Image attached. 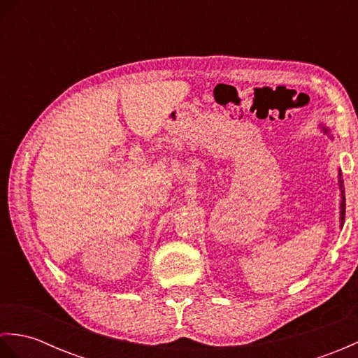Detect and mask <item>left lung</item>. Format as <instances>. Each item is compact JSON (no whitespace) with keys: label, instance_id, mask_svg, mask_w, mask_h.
Instances as JSON below:
<instances>
[{"label":"left lung","instance_id":"obj_1","mask_svg":"<svg viewBox=\"0 0 358 358\" xmlns=\"http://www.w3.org/2000/svg\"><path fill=\"white\" fill-rule=\"evenodd\" d=\"M324 134L329 135L328 127H322ZM338 183H340V191H341V204H340V220H341V226H343L345 222V209H346V200H345V186H343V175H341V171L338 172Z\"/></svg>","mask_w":358,"mask_h":358}]
</instances>
